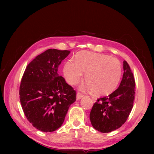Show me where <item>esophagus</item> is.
I'll return each mask as SVG.
<instances>
[{"mask_svg": "<svg viewBox=\"0 0 154 154\" xmlns=\"http://www.w3.org/2000/svg\"><path fill=\"white\" fill-rule=\"evenodd\" d=\"M83 96V94H82L81 93H77V94H76V100H80L82 97Z\"/></svg>", "mask_w": 154, "mask_h": 154, "instance_id": "34e87169", "label": "esophagus"}]
</instances>
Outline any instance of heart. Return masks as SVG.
Returning <instances> with one entry per match:
<instances>
[{
  "label": "heart",
  "instance_id": "obj_1",
  "mask_svg": "<svg viewBox=\"0 0 154 154\" xmlns=\"http://www.w3.org/2000/svg\"><path fill=\"white\" fill-rule=\"evenodd\" d=\"M122 64L109 55L82 51L75 56V62L69 60L63 66V74L70 85H76L85 74L88 91L105 96L117 87L122 76Z\"/></svg>",
  "mask_w": 154,
  "mask_h": 154
}]
</instances>
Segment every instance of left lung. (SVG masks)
Segmentation results:
<instances>
[{
  "instance_id": "obj_1",
  "label": "left lung",
  "mask_w": 154,
  "mask_h": 154,
  "mask_svg": "<svg viewBox=\"0 0 154 154\" xmlns=\"http://www.w3.org/2000/svg\"><path fill=\"white\" fill-rule=\"evenodd\" d=\"M123 75L119 87L108 96L97 99L90 113L92 127L108 133L120 128L131 112L135 97V80L128 63L123 61Z\"/></svg>"
}]
</instances>
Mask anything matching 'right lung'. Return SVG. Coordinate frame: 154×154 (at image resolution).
I'll return each instance as SVG.
<instances>
[{"instance_id": "right-lung-1", "label": "right lung", "mask_w": 154, "mask_h": 154, "mask_svg": "<svg viewBox=\"0 0 154 154\" xmlns=\"http://www.w3.org/2000/svg\"><path fill=\"white\" fill-rule=\"evenodd\" d=\"M71 51L49 49L27 65L21 80L19 94L27 120L42 132H51L61 127L76 92L59 76L58 66Z\"/></svg>"}]
</instances>
